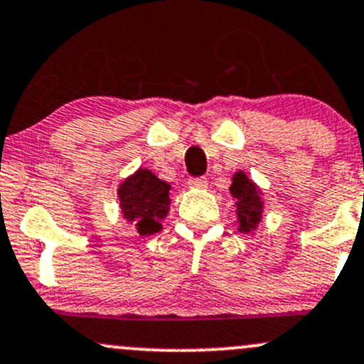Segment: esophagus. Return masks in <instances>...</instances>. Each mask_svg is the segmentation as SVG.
<instances>
[{
	"mask_svg": "<svg viewBox=\"0 0 364 364\" xmlns=\"http://www.w3.org/2000/svg\"><path fill=\"white\" fill-rule=\"evenodd\" d=\"M188 185L191 186V188H205L207 178H203V176H198V178H190Z\"/></svg>",
	"mask_w": 364,
	"mask_h": 364,
	"instance_id": "34e87169",
	"label": "esophagus"
}]
</instances>
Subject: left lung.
I'll list each match as a JSON object with an SVG mask.
<instances>
[{"instance_id": "obj_1", "label": "left lung", "mask_w": 364, "mask_h": 364, "mask_svg": "<svg viewBox=\"0 0 364 364\" xmlns=\"http://www.w3.org/2000/svg\"><path fill=\"white\" fill-rule=\"evenodd\" d=\"M230 191L235 198V205H237L240 231L249 233L259 225L262 218L261 190L240 171L233 176V185L230 186Z\"/></svg>"}]
</instances>
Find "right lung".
<instances>
[{
	"instance_id": "right-lung-1",
	"label": "right lung",
	"mask_w": 364,
	"mask_h": 364,
	"mask_svg": "<svg viewBox=\"0 0 364 364\" xmlns=\"http://www.w3.org/2000/svg\"><path fill=\"white\" fill-rule=\"evenodd\" d=\"M169 188L149 169H139L119 186L124 218L143 237L161 231V221L169 213Z\"/></svg>"
}]
</instances>
